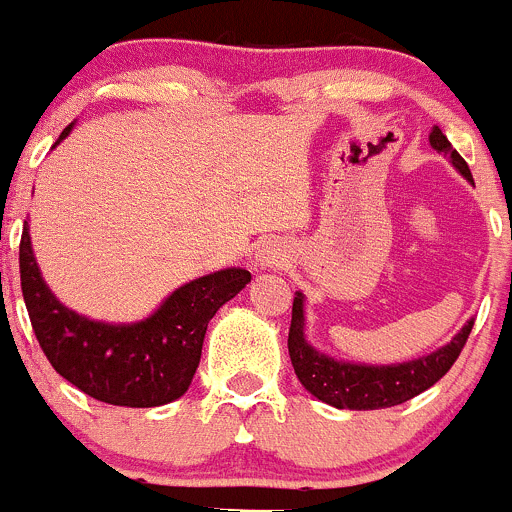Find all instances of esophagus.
<instances>
[{
	"mask_svg": "<svg viewBox=\"0 0 512 512\" xmlns=\"http://www.w3.org/2000/svg\"><path fill=\"white\" fill-rule=\"evenodd\" d=\"M282 262H285V252L277 245H272V242H267V245H262L260 250L255 252V265L260 267V270H265V267H280Z\"/></svg>",
	"mask_w": 512,
	"mask_h": 512,
	"instance_id": "1",
	"label": "esophagus"
}]
</instances>
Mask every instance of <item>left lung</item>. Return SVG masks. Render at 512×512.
Listing matches in <instances>:
<instances>
[{"instance_id":"left-lung-1","label":"left lung","mask_w":512,"mask_h":512,"mask_svg":"<svg viewBox=\"0 0 512 512\" xmlns=\"http://www.w3.org/2000/svg\"><path fill=\"white\" fill-rule=\"evenodd\" d=\"M431 146L443 156H451L453 168L473 183L471 168L461 153L448 143L441 128L433 126L428 136ZM473 329V319L463 324L461 332L428 356L404 361V364H352V361H337L312 347L304 337V294L297 292L292 302V324H289V359H292L294 374L302 381L304 389L317 396L324 404L334 409L352 411H374L399 406L404 401L414 399L421 391L431 389L443 374L453 366L461 349L466 347V339Z\"/></svg>"}]
</instances>
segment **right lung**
I'll return each instance as SVG.
<instances>
[{
	"label": "right lung",
	"mask_w": 512,
	"mask_h": 512,
	"mask_svg": "<svg viewBox=\"0 0 512 512\" xmlns=\"http://www.w3.org/2000/svg\"><path fill=\"white\" fill-rule=\"evenodd\" d=\"M71 128L74 123L54 146ZM19 272L34 334L51 366L96 401L131 409L170 404L188 391L208 322L252 280L242 267H227L178 287L141 322H96L54 297L36 265L27 223L19 242Z\"/></svg>",
	"instance_id": "1"
}]
</instances>
